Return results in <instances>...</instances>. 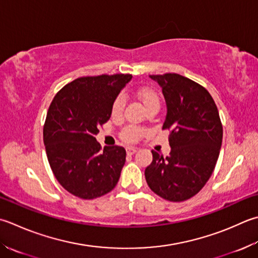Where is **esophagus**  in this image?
<instances>
[{
  "mask_svg": "<svg viewBox=\"0 0 258 258\" xmlns=\"http://www.w3.org/2000/svg\"><path fill=\"white\" fill-rule=\"evenodd\" d=\"M136 151H138V149L136 148H132V146H127V148H126V153L127 154H130V155H132V154H134Z\"/></svg>",
  "mask_w": 258,
  "mask_h": 258,
  "instance_id": "1",
  "label": "esophagus"
}]
</instances>
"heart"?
Returning <instances> with one entry per match:
<instances>
[{
  "label": "heart",
  "instance_id": "obj_1",
  "mask_svg": "<svg viewBox=\"0 0 258 258\" xmlns=\"http://www.w3.org/2000/svg\"><path fill=\"white\" fill-rule=\"evenodd\" d=\"M138 96L141 99V102H142L143 105L145 106L146 109L149 107H152V106H160L159 96L152 89H149V88L141 89L138 93ZM124 105H125L124 96L123 95L117 96L112 105V115L113 116L120 115V113H122V110L124 108ZM143 134H144L143 128L138 127V126L130 125V126H126V127L122 131L120 136H122V139L125 141V142H136V141H138Z\"/></svg>",
  "mask_w": 258,
  "mask_h": 258
}]
</instances>
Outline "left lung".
Returning a JSON list of instances; mask_svg holds the SVG:
<instances>
[{"instance_id": "8db88e82", "label": "left lung", "mask_w": 258, "mask_h": 258, "mask_svg": "<svg viewBox=\"0 0 258 258\" xmlns=\"http://www.w3.org/2000/svg\"><path fill=\"white\" fill-rule=\"evenodd\" d=\"M162 88L166 103L163 130H169V156L152 151L145 169L150 189L169 201L197 195L213 174L218 160L223 125L215 100L203 86L178 74L150 75Z\"/></svg>"}]
</instances>
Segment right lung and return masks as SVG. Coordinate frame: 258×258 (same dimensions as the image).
<instances>
[{
    "instance_id": "obj_1",
    "label": "right lung",
    "mask_w": 258,
    "mask_h": 258,
    "mask_svg": "<svg viewBox=\"0 0 258 258\" xmlns=\"http://www.w3.org/2000/svg\"><path fill=\"white\" fill-rule=\"evenodd\" d=\"M132 75L80 77L54 96L43 126L50 168L72 195L95 199L112 191L125 164L122 146H102L98 127L112 115V105Z\"/></svg>"
}]
</instances>
